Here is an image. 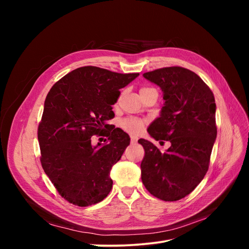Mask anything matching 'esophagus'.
Masks as SVG:
<instances>
[{"instance_id":"34e87169","label":"esophagus","mask_w":249,"mask_h":249,"mask_svg":"<svg viewBox=\"0 0 249 249\" xmlns=\"http://www.w3.org/2000/svg\"><path fill=\"white\" fill-rule=\"evenodd\" d=\"M137 141H138V139L136 137H134V136L131 137V143H136Z\"/></svg>"}]
</instances>
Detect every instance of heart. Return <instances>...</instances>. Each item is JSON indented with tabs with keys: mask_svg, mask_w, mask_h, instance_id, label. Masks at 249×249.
I'll list each match as a JSON object with an SVG mask.
<instances>
[{
	"mask_svg": "<svg viewBox=\"0 0 249 249\" xmlns=\"http://www.w3.org/2000/svg\"><path fill=\"white\" fill-rule=\"evenodd\" d=\"M152 88H141L140 89V93H142L143 91H146V90H149ZM119 126L123 127V129L126 132H129L133 135H136L140 132V130L142 129L143 126V122L141 119L138 118H134V117H127L124 118L123 120L119 122Z\"/></svg>",
	"mask_w": 249,
	"mask_h": 249,
	"instance_id": "1",
	"label": "heart"
}]
</instances>
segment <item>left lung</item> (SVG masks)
Returning <instances> with one entry per match:
<instances>
[{
  "instance_id": "1",
  "label": "left lung",
  "mask_w": 249,
  "mask_h": 249,
  "mask_svg": "<svg viewBox=\"0 0 249 249\" xmlns=\"http://www.w3.org/2000/svg\"><path fill=\"white\" fill-rule=\"evenodd\" d=\"M163 91L160 116L148 126L156 140L169 141L165 153L145 139L141 179L147 191L165 201L182 199L205 178L217 136L214 94L196 73L179 66L143 73Z\"/></svg>"
}]
</instances>
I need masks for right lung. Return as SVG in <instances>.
<instances>
[{
  "instance_id": "obj_1",
  "label": "right lung",
  "mask_w": 249,
  "mask_h": 249,
  "mask_svg": "<svg viewBox=\"0 0 249 249\" xmlns=\"http://www.w3.org/2000/svg\"><path fill=\"white\" fill-rule=\"evenodd\" d=\"M138 76L83 66L49 91L37 132L40 162L59 194L72 205H94L111 191V168L130 144V136L107 122L114 117L112 105L119 89ZM93 134L106 136L109 142L93 147Z\"/></svg>"
}]
</instances>
